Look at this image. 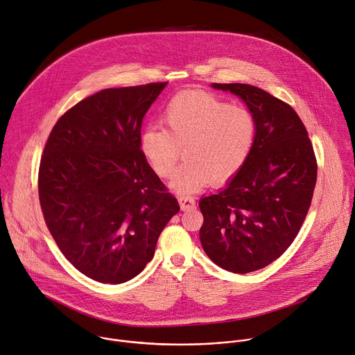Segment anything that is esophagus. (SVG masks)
Segmentation results:
<instances>
[{
	"instance_id": "obj_1",
	"label": "esophagus",
	"mask_w": 355,
	"mask_h": 355,
	"mask_svg": "<svg viewBox=\"0 0 355 355\" xmlns=\"http://www.w3.org/2000/svg\"><path fill=\"white\" fill-rule=\"evenodd\" d=\"M179 205H180L183 211H189V210H193L196 207L194 198H191V196H180Z\"/></svg>"
}]
</instances>
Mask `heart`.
I'll return each mask as SVG.
<instances>
[{"mask_svg": "<svg viewBox=\"0 0 355 355\" xmlns=\"http://www.w3.org/2000/svg\"><path fill=\"white\" fill-rule=\"evenodd\" d=\"M164 124H149L139 148L150 168L169 178L182 155L186 161L171 184L179 193L198 191L213 179H232L248 162L257 141V120L251 110L230 105L205 92H183L166 105Z\"/></svg>", "mask_w": 355, "mask_h": 355, "instance_id": "1", "label": "heart"}]
</instances>
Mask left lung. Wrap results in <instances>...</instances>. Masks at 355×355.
I'll list each match as a JSON object with an SVG mask.
<instances>
[{
	"instance_id": "obj_1",
	"label": "left lung",
	"mask_w": 355,
	"mask_h": 355,
	"mask_svg": "<svg viewBox=\"0 0 355 355\" xmlns=\"http://www.w3.org/2000/svg\"><path fill=\"white\" fill-rule=\"evenodd\" d=\"M240 96L257 120L245 166L199 202L200 241L220 268L248 273L278 259L293 243L311 205L318 161L296 111L268 92L241 83H213Z\"/></svg>"
}]
</instances>
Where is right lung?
Returning a JSON list of instances; mask_svg holds the SVG:
<instances>
[{"label":"right lung","instance_id":"1","mask_svg":"<svg viewBox=\"0 0 355 355\" xmlns=\"http://www.w3.org/2000/svg\"><path fill=\"white\" fill-rule=\"evenodd\" d=\"M166 85L101 90L67 110L45 144V223L66 259L97 282L137 277L180 210L139 148L142 118Z\"/></svg>","mask_w":355,"mask_h":355}]
</instances>
